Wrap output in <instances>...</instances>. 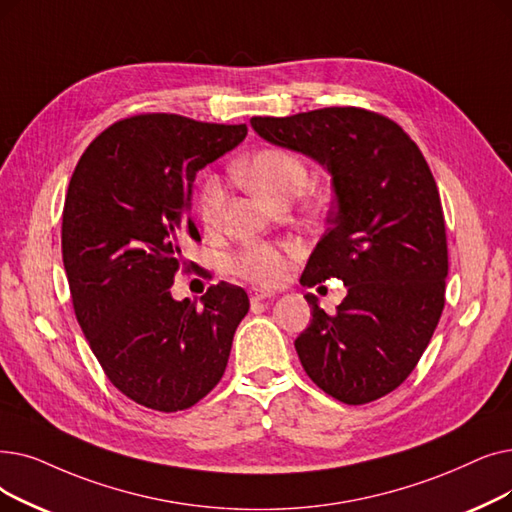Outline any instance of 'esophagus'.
Masks as SVG:
<instances>
[{"label":"esophagus","instance_id":"obj_1","mask_svg":"<svg viewBox=\"0 0 512 512\" xmlns=\"http://www.w3.org/2000/svg\"><path fill=\"white\" fill-rule=\"evenodd\" d=\"M249 297H251V303H261L265 299H272L274 293L272 291H265V288H253Z\"/></svg>","mask_w":512,"mask_h":512}]
</instances>
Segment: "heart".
<instances>
[{
  "label": "heart",
  "mask_w": 512,
  "mask_h": 512,
  "mask_svg": "<svg viewBox=\"0 0 512 512\" xmlns=\"http://www.w3.org/2000/svg\"><path fill=\"white\" fill-rule=\"evenodd\" d=\"M236 175L257 194L272 203L295 198L307 184V165L295 152L268 146L236 167ZM226 207V186L215 175H207L198 186L196 213L205 228H217ZM232 268L242 278L261 284L278 282L286 272L282 251L270 242H249L232 259Z\"/></svg>",
  "instance_id": "heart-1"
}]
</instances>
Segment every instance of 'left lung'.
Wrapping results in <instances>:
<instances>
[{"label":"left lung","instance_id":"8db88e82","mask_svg":"<svg viewBox=\"0 0 512 512\" xmlns=\"http://www.w3.org/2000/svg\"><path fill=\"white\" fill-rule=\"evenodd\" d=\"M251 125L332 175L328 230L301 282L339 278L347 297L326 314L307 293L311 322L295 349L324 393L349 406L374 402L408 379L446 303V221L433 173L402 127L366 108L253 117Z\"/></svg>","mask_w":512,"mask_h":512}]
</instances>
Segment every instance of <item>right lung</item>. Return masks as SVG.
Returning <instances> with one entry per match:
<instances>
[{
    "label": "right lung",
    "instance_id": "obj_1",
    "mask_svg": "<svg viewBox=\"0 0 512 512\" xmlns=\"http://www.w3.org/2000/svg\"><path fill=\"white\" fill-rule=\"evenodd\" d=\"M247 125L180 115L117 121L87 146L62 211V261L73 307L108 381L159 412L194 406L219 383L249 311L219 282L203 305L171 297L182 247L201 240L190 217L196 173L236 148Z\"/></svg>",
    "mask_w": 512,
    "mask_h": 512
}]
</instances>
